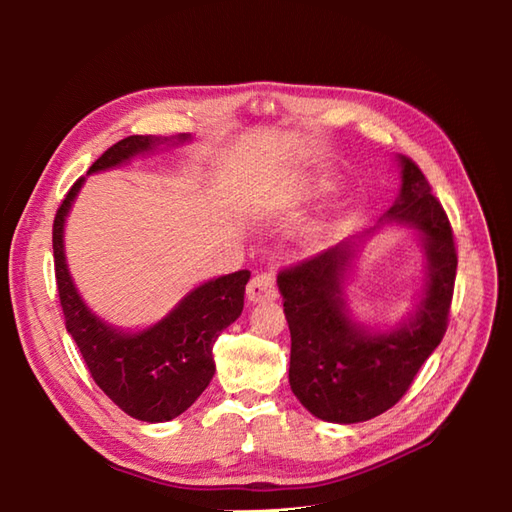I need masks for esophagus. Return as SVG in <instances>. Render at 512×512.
Masks as SVG:
<instances>
[{"mask_svg": "<svg viewBox=\"0 0 512 512\" xmlns=\"http://www.w3.org/2000/svg\"><path fill=\"white\" fill-rule=\"evenodd\" d=\"M246 297L250 303H262V301H270L277 297V288H275V279L270 273H262L255 275L253 279L248 281L246 286Z\"/></svg>", "mask_w": 512, "mask_h": 512, "instance_id": "obj_1", "label": "esophagus"}]
</instances>
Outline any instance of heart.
I'll return each instance as SVG.
<instances>
[{
    "mask_svg": "<svg viewBox=\"0 0 512 512\" xmlns=\"http://www.w3.org/2000/svg\"><path fill=\"white\" fill-rule=\"evenodd\" d=\"M334 189V180L332 178H328V176H319V178H306V180H301L299 184H297V195L299 198H319V195H323V193H328V191H332ZM328 228H330V222H321L319 226H314V228H310L308 233H303L301 237H299V248L301 250H312L314 246H317L319 242H321V237L328 233Z\"/></svg>",
    "mask_w": 512,
    "mask_h": 512,
    "instance_id": "1",
    "label": "heart"
}]
</instances>
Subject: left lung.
I'll use <instances>...</instances> for the list:
<instances>
[{
	"label": "left lung",
	"mask_w": 512,
	"mask_h": 512,
	"mask_svg": "<svg viewBox=\"0 0 512 512\" xmlns=\"http://www.w3.org/2000/svg\"><path fill=\"white\" fill-rule=\"evenodd\" d=\"M396 162L398 198L376 226L277 277L292 341L290 389L325 422L354 424L394 407L447 330L458 268L449 217L422 171L405 156ZM385 227L416 232L423 250V288L391 329L361 322L346 301L355 259Z\"/></svg>",
	"instance_id": "left-lung-1"
}]
</instances>
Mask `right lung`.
Returning a JSON list of instances; mask_svg holds the SVG:
<instances>
[{"label":"right lung","instance_id":"add662e5","mask_svg":"<svg viewBox=\"0 0 512 512\" xmlns=\"http://www.w3.org/2000/svg\"><path fill=\"white\" fill-rule=\"evenodd\" d=\"M191 134L127 136L90 167L88 176L123 167L160 149L191 143ZM88 178H79L61 202L52 228L54 273L65 328L79 345L94 383L127 416L169 422L187 411L215 374L213 343L244 310L248 270L206 279L191 288L165 317L138 330H123L99 317L76 288L65 257V222Z\"/></svg>","mask_w":512,"mask_h":512}]
</instances>
